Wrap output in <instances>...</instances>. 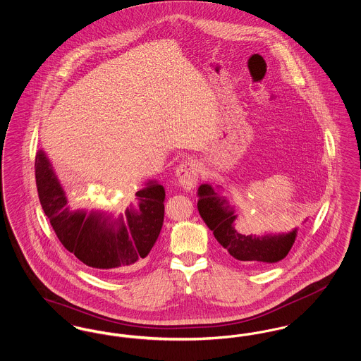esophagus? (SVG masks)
I'll list each match as a JSON object with an SVG mask.
<instances>
[{"mask_svg":"<svg viewBox=\"0 0 361 361\" xmlns=\"http://www.w3.org/2000/svg\"><path fill=\"white\" fill-rule=\"evenodd\" d=\"M176 176H177L181 187L185 190L195 188L197 178H199V169H197L196 162L189 161V159L181 162L176 169Z\"/></svg>","mask_w":361,"mask_h":361,"instance_id":"esophagus-1","label":"esophagus"}]
</instances>
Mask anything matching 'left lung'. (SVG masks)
I'll list each match as a JSON object with an SVG mask.
<instances>
[{"instance_id":"left-lung-1","label":"left lung","mask_w":361,"mask_h":361,"mask_svg":"<svg viewBox=\"0 0 361 361\" xmlns=\"http://www.w3.org/2000/svg\"><path fill=\"white\" fill-rule=\"evenodd\" d=\"M197 195L200 216L231 257L255 267H265L283 259L291 250L296 230L279 235H245L238 231V218L224 196L208 184L200 185Z\"/></svg>"}]
</instances>
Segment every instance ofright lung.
<instances>
[{"label": "right lung", "instance_id": "obj_1", "mask_svg": "<svg viewBox=\"0 0 361 361\" xmlns=\"http://www.w3.org/2000/svg\"><path fill=\"white\" fill-rule=\"evenodd\" d=\"M35 178L42 208L65 246L87 267L105 272L131 271L146 257L164 224L165 189L150 181L133 196L124 218L112 214L73 212L43 152L35 158Z\"/></svg>", "mask_w": 361, "mask_h": 361}]
</instances>
